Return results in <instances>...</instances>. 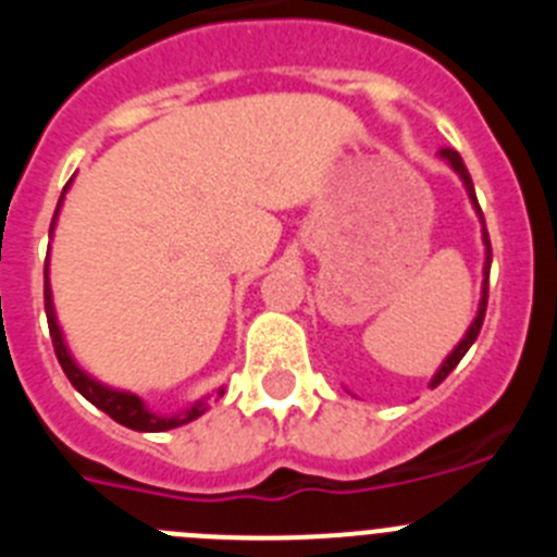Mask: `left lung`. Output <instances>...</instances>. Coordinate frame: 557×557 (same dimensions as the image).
<instances>
[{"mask_svg":"<svg viewBox=\"0 0 557 557\" xmlns=\"http://www.w3.org/2000/svg\"><path fill=\"white\" fill-rule=\"evenodd\" d=\"M441 156H444V159L449 161L451 170H455L457 175H460V178H462V184H466V191H469L471 203H474L476 214H480V220H482V209H480V203H476L474 184H471V175H469V170H466V164H462L460 152L451 150V147H444V150H441ZM482 243H485V270H482V273H485V282H482L480 309H476V318H474V323H471V326H469V332H466V337H462L460 343H457L455 351H451L449 357L444 359V366L437 368V373H435V376H432L430 387H437V385H441V382H444L446 376H449L451 371H455L457 362H460V359L466 357V351H469V348L474 346L476 334H480V329H482V321H485V309H488V273H491V239H488V228H485V220H482Z\"/></svg>","mask_w":557,"mask_h":557,"instance_id":"8db88e82","label":"left lung"}]
</instances>
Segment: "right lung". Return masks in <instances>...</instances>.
<instances>
[{"label":"right lung","mask_w":557,"mask_h":557,"mask_svg":"<svg viewBox=\"0 0 557 557\" xmlns=\"http://www.w3.org/2000/svg\"><path fill=\"white\" fill-rule=\"evenodd\" d=\"M63 191H61V200H58V209H61V203H63ZM58 209H55V218H58ZM55 218H52V225H49V234H52V228H55ZM47 270L49 268L44 264V309H47L49 337H52L55 357H58V362H61L63 373H66V379L72 382V387H75L81 396H86L91 405L100 407V410L106 412V416H111L116 424L127 426V430H136V432L175 430V426L189 424V421H195V418H200L206 410H209V405H211L209 398H200V401H195L191 407L181 410L178 416H156V412L147 410L145 401H141L139 396H133V393H125V391H113V387L100 385L97 379H91L88 373H83L81 368H77L75 359H72V354H69L66 343H63L61 326H58V318H55V307H52V289H49ZM218 396H223V391H218Z\"/></svg>","instance_id":"add662e5"}]
</instances>
